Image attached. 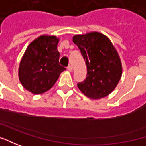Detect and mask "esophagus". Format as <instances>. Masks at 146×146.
<instances>
[{"label":"esophagus","instance_id":"obj_1","mask_svg":"<svg viewBox=\"0 0 146 146\" xmlns=\"http://www.w3.org/2000/svg\"><path fill=\"white\" fill-rule=\"evenodd\" d=\"M67 69H68L69 72H72L73 71V67L71 65H68V67H67Z\"/></svg>","mask_w":146,"mask_h":146}]
</instances>
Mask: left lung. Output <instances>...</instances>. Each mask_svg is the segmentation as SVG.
I'll list each match as a JSON object with an SVG mask.
<instances>
[{
	"instance_id": "8db88e82",
	"label": "left lung",
	"mask_w": 146,
	"mask_h": 146,
	"mask_svg": "<svg viewBox=\"0 0 146 146\" xmlns=\"http://www.w3.org/2000/svg\"><path fill=\"white\" fill-rule=\"evenodd\" d=\"M73 42L86 62L87 75L78 87L86 97L98 99L108 96L122 76V64L111 40L99 32L76 35Z\"/></svg>"
}]
</instances>
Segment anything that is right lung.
Listing matches in <instances>:
<instances>
[{"label": "right lung", "mask_w": 146, "mask_h": 146, "mask_svg": "<svg viewBox=\"0 0 146 146\" xmlns=\"http://www.w3.org/2000/svg\"><path fill=\"white\" fill-rule=\"evenodd\" d=\"M59 38L41 35L29 44L18 68L19 81L28 91L43 94L52 87L65 68L60 65Z\"/></svg>", "instance_id": "right-lung-1"}]
</instances>
